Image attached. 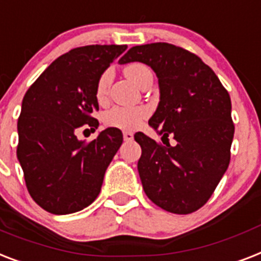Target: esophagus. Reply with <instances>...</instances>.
<instances>
[{"instance_id":"34e87169","label":"esophagus","mask_w":261,"mask_h":261,"mask_svg":"<svg viewBox=\"0 0 261 261\" xmlns=\"http://www.w3.org/2000/svg\"><path fill=\"white\" fill-rule=\"evenodd\" d=\"M123 139L126 142H130L134 139V135H133V133H128V131H124L123 133Z\"/></svg>"}]
</instances>
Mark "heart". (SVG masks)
<instances>
[{
    "instance_id": "1",
    "label": "heart",
    "mask_w": 261,
    "mask_h": 261,
    "mask_svg": "<svg viewBox=\"0 0 261 261\" xmlns=\"http://www.w3.org/2000/svg\"><path fill=\"white\" fill-rule=\"evenodd\" d=\"M124 73L128 79L137 86H141L147 76L151 75L150 69L142 63H131L124 67ZM111 69H106L100 73L95 87V96L97 101H105L109 92L110 83H111ZM149 116V110L146 107H122L115 106L106 111L103 115V123L107 127H115L119 130L133 131L143 123V120Z\"/></svg>"
}]
</instances>
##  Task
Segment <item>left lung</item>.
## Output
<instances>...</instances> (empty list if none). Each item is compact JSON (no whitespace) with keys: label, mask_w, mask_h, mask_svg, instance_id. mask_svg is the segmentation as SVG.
<instances>
[{"label":"left lung","mask_w":261,"mask_h":261,"mask_svg":"<svg viewBox=\"0 0 261 261\" xmlns=\"http://www.w3.org/2000/svg\"><path fill=\"white\" fill-rule=\"evenodd\" d=\"M141 61L158 76L161 100L149 124L160 142L138 133V171L146 196L175 215L204 206L230 161L234 124L230 97L219 77L197 55L169 42L133 46L120 64ZM171 135L177 143L170 146Z\"/></svg>","instance_id":"left-lung-1"}]
</instances>
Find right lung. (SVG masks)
<instances>
[{
  "mask_svg": "<svg viewBox=\"0 0 261 261\" xmlns=\"http://www.w3.org/2000/svg\"><path fill=\"white\" fill-rule=\"evenodd\" d=\"M127 45H86L57 57L27 91L18 116L17 158L31 197L54 215L75 213L95 201L123 135L109 127L90 142L82 126L97 128L95 87ZM88 130V128H87Z\"/></svg>",
  "mask_w": 261,
  "mask_h": 261,
  "instance_id": "right-lung-1",
  "label": "right lung"
}]
</instances>
